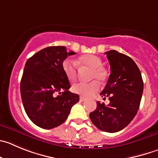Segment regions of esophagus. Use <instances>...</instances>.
<instances>
[{"mask_svg": "<svg viewBox=\"0 0 158 158\" xmlns=\"http://www.w3.org/2000/svg\"><path fill=\"white\" fill-rule=\"evenodd\" d=\"M85 101V98L84 97H80V102H84Z\"/></svg>", "mask_w": 158, "mask_h": 158, "instance_id": "1", "label": "esophagus"}]
</instances>
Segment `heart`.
<instances>
[{
    "instance_id": "obj_1",
    "label": "heart",
    "mask_w": 158,
    "mask_h": 158,
    "mask_svg": "<svg viewBox=\"0 0 158 158\" xmlns=\"http://www.w3.org/2000/svg\"><path fill=\"white\" fill-rule=\"evenodd\" d=\"M79 63L81 65L88 67L92 69L91 73L90 79L92 81L89 83H80L75 84L72 86V91L73 93L83 97L88 98L95 94L99 90V84L98 82L102 83L107 78V72L103 68L102 61L98 56L92 54L84 55L79 58ZM62 68L65 73L66 77L70 81H75L77 77V67L76 64L71 60L67 59L63 62Z\"/></svg>"
}]
</instances>
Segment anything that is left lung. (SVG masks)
I'll return each mask as SVG.
<instances>
[{"label":"left lung","instance_id":"left-lung-1","mask_svg":"<svg viewBox=\"0 0 158 158\" xmlns=\"http://www.w3.org/2000/svg\"><path fill=\"white\" fill-rule=\"evenodd\" d=\"M111 73L102 97L109 98L108 106L97 102V108L89 115L92 123L99 130L115 133L128 126L139 109L143 91L142 76L134 61L115 50L105 52Z\"/></svg>","mask_w":158,"mask_h":158}]
</instances>
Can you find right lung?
I'll use <instances>...</instances> for the list:
<instances>
[{
	"label": "right lung",
	"mask_w": 158,
	"mask_h": 158,
	"mask_svg": "<svg viewBox=\"0 0 158 158\" xmlns=\"http://www.w3.org/2000/svg\"><path fill=\"white\" fill-rule=\"evenodd\" d=\"M65 46H49L26 61L20 90L24 109L31 122L40 128H55L66 121L79 95L69 91L70 82L62 68L67 56ZM58 93L59 96H56Z\"/></svg>",
	"instance_id": "obj_1"
}]
</instances>
